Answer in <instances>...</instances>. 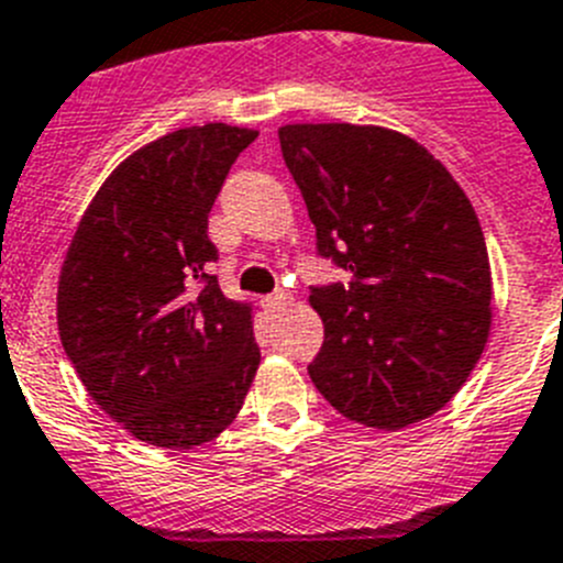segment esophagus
<instances>
[{
    "instance_id": "34e87169",
    "label": "esophagus",
    "mask_w": 563,
    "mask_h": 563,
    "mask_svg": "<svg viewBox=\"0 0 563 563\" xmlns=\"http://www.w3.org/2000/svg\"><path fill=\"white\" fill-rule=\"evenodd\" d=\"M287 303H290V292H285V290H276V292H273V296L265 298V309H267V312H282V309H285Z\"/></svg>"
}]
</instances>
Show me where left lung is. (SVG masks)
I'll use <instances>...</instances> for the list:
<instances>
[{
	"label": "left lung",
	"mask_w": 563,
	"mask_h": 563,
	"mask_svg": "<svg viewBox=\"0 0 563 563\" xmlns=\"http://www.w3.org/2000/svg\"><path fill=\"white\" fill-rule=\"evenodd\" d=\"M278 142L318 256L352 273L309 296L323 321L312 383L374 430L427 419L461 390L492 329V265L466 192L388 128L285 125Z\"/></svg>",
	"instance_id": "obj_1"
}]
</instances>
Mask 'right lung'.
Masks as SVG:
<instances>
[{
    "label": "right lung",
    "mask_w": 563,
    "mask_h": 563,
    "mask_svg": "<svg viewBox=\"0 0 563 563\" xmlns=\"http://www.w3.org/2000/svg\"><path fill=\"white\" fill-rule=\"evenodd\" d=\"M260 136L180 128L113 169L58 282V332L91 399L153 446L192 450L236 419L260 368L251 307L223 296L209 211Z\"/></svg>",
    "instance_id": "obj_1"
}]
</instances>
